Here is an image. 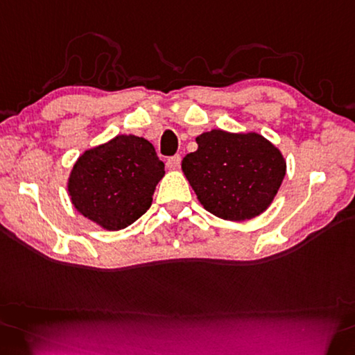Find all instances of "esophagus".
<instances>
[{"label": "esophagus", "mask_w": 355, "mask_h": 355, "mask_svg": "<svg viewBox=\"0 0 355 355\" xmlns=\"http://www.w3.org/2000/svg\"><path fill=\"white\" fill-rule=\"evenodd\" d=\"M180 164H182V157H180V155L171 157L168 159V163H166V166H168L169 171H177L180 168Z\"/></svg>", "instance_id": "1"}]
</instances>
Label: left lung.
Returning a JSON list of instances; mask_svg holds the SVG:
<instances>
[{
  "label": "left lung",
  "mask_w": 355,
  "mask_h": 355,
  "mask_svg": "<svg viewBox=\"0 0 355 355\" xmlns=\"http://www.w3.org/2000/svg\"><path fill=\"white\" fill-rule=\"evenodd\" d=\"M182 169L207 212L229 221L259 217L272 205L286 175L280 149L257 132L212 129L196 138Z\"/></svg>",
  "instance_id": "8db88e82"
}]
</instances>
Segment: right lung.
<instances>
[{
    "label": "right lung",
    "instance_id": "right-lung-1",
    "mask_svg": "<svg viewBox=\"0 0 355 355\" xmlns=\"http://www.w3.org/2000/svg\"><path fill=\"white\" fill-rule=\"evenodd\" d=\"M164 163L143 137L116 135L87 149L67 178L75 209L104 231H121L149 209Z\"/></svg>",
    "mask_w": 355,
    "mask_h": 355
}]
</instances>
